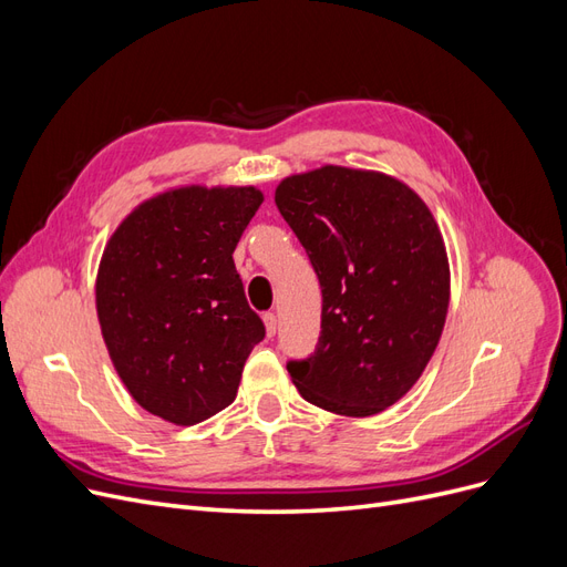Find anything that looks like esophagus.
Wrapping results in <instances>:
<instances>
[{"label": "esophagus", "mask_w": 567, "mask_h": 567, "mask_svg": "<svg viewBox=\"0 0 567 567\" xmlns=\"http://www.w3.org/2000/svg\"><path fill=\"white\" fill-rule=\"evenodd\" d=\"M277 329H279V321H277V315H265V331H267V336L271 338L274 333H277Z\"/></svg>", "instance_id": "34e87169"}]
</instances>
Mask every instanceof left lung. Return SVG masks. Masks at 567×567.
I'll list each match as a JSON object with an SVG mask.
<instances>
[{"label":"left lung","mask_w":567,"mask_h":567,"mask_svg":"<svg viewBox=\"0 0 567 567\" xmlns=\"http://www.w3.org/2000/svg\"><path fill=\"white\" fill-rule=\"evenodd\" d=\"M277 208L321 284V336L290 362L302 400L331 414H381L416 385L437 348L452 277L442 231L402 179L342 165L288 175Z\"/></svg>","instance_id":"left-lung-1"}]
</instances>
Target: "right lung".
<instances>
[{"mask_svg": "<svg viewBox=\"0 0 567 567\" xmlns=\"http://www.w3.org/2000/svg\"><path fill=\"white\" fill-rule=\"evenodd\" d=\"M265 200L257 186L167 188L120 221L96 271V317L132 400L175 425L227 409L265 326L234 248Z\"/></svg>", "mask_w": 567, "mask_h": 567, "instance_id": "right-lung-1", "label": "right lung"}]
</instances>
